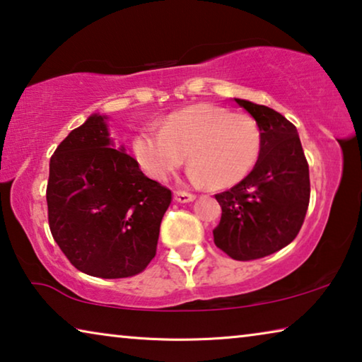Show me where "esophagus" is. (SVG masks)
<instances>
[{
    "label": "esophagus",
    "mask_w": 362,
    "mask_h": 362,
    "mask_svg": "<svg viewBox=\"0 0 362 362\" xmlns=\"http://www.w3.org/2000/svg\"><path fill=\"white\" fill-rule=\"evenodd\" d=\"M174 198H175V202H179V203H190L197 198V195H195V193L177 190V192H174Z\"/></svg>",
    "instance_id": "obj_1"
}]
</instances>
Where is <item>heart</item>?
I'll return each mask as SVG.
<instances>
[{
  "mask_svg": "<svg viewBox=\"0 0 362 362\" xmlns=\"http://www.w3.org/2000/svg\"><path fill=\"white\" fill-rule=\"evenodd\" d=\"M260 148V128L250 115L213 104L177 110L165 118L160 132L143 128L133 139L134 158L151 179L165 180L188 154L192 179L214 188L245 179Z\"/></svg>",
  "mask_w": 362,
  "mask_h": 362,
  "instance_id": "1",
  "label": "heart"
}]
</instances>
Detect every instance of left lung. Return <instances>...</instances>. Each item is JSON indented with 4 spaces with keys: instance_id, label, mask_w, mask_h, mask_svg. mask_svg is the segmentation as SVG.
Instances as JSON below:
<instances>
[{
    "instance_id": "left-lung-1",
    "label": "left lung",
    "mask_w": 362,
    "mask_h": 362,
    "mask_svg": "<svg viewBox=\"0 0 362 362\" xmlns=\"http://www.w3.org/2000/svg\"><path fill=\"white\" fill-rule=\"evenodd\" d=\"M255 118L262 148L255 167L230 190L214 195L221 204L214 244L239 262L281 250L299 234L310 199L309 164L298 129L281 113L235 99Z\"/></svg>"
}]
</instances>
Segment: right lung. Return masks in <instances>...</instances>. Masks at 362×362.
Wrapping results in <instances>:
<instances>
[{
  "label": "right lung",
  "mask_w": 362,
  "mask_h": 362,
  "mask_svg": "<svg viewBox=\"0 0 362 362\" xmlns=\"http://www.w3.org/2000/svg\"><path fill=\"white\" fill-rule=\"evenodd\" d=\"M112 146L104 117H89L58 144L47 183L53 239L74 268L105 279L144 272L172 202L169 188Z\"/></svg>",
  "instance_id": "1"
}]
</instances>
